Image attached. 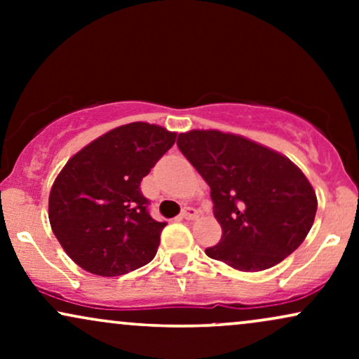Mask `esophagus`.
<instances>
[{
  "mask_svg": "<svg viewBox=\"0 0 359 359\" xmlns=\"http://www.w3.org/2000/svg\"><path fill=\"white\" fill-rule=\"evenodd\" d=\"M197 214H199V212H197L196 208H191V205H187V208L182 209V214H180V216H182L184 219H196Z\"/></svg>",
  "mask_w": 359,
  "mask_h": 359,
  "instance_id": "esophagus-1",
  "label": "esophagus"
}]
</instances>
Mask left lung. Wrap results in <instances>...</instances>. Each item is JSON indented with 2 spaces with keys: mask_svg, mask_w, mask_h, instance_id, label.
<instances>
[{
  "mask_svg": "<svg viewBox=\"0 0 359 359\" xmlns=\"http://www.w3.org/2000/svg\"><path fill=\"white\" fill-rule=\"evenodd\" d=\"M177 147L211 187L221 241L205 255L241 271L275 266L314 224L317 197L287 156L216 130L180 133Z\"/></svg>",
  "mask_w": 359,
  "mask_h": 359,
  "instance_id": "left-lung-1",
  "label": "left lung"
}]
</instances>
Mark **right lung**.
<instances>
[{
    "label": "right lung",
    "mask_w": 359,
    "mask_h": 359,
    "mask_svg": "<svg viewBox=\"0 0 359 359\" xmlns=\"http://www.w3.org/2000/svg\"><path fill=\"white\" fill-rule=\"evenodd\" d=\"M175 133L148 123L114 128L65 163L52 185L48 219L81 269L118 277L151 262L165 222L148 212L140 184Z\"/></svg>",
    "instance_id": "add662e5"
}]
</instances>
